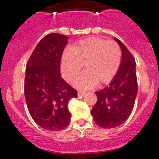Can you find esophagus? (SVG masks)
Segmentation results:
<instances>
[{"label":"esophagus","mask_w":159,"mask_h":159,"mask_svg":"<svg viewBox=\"0 0 159 159\" xmlns=\"http://www.w3.org/2000/svg\"><path fill=\"white\" fill-rule=\"evenodd\" d=\"M86 95L85 92H83V91H79L78 92V97H83Z\"/></svg>","instance_id":"esophagus-1"}]
</instances>
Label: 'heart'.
<instances>
[{
    "mask_svg": "<svg viewBox=\"0 0 159 159\" xmlns=\"http://www.w3.org/2000/svg\"><path fill=\"white\" fill-rule=\"evenodd\" d=\"M121 50L114 41L100 38L81 40L63 53L61 71L67 82H72L80 73L85 72L75 82L80 89H90L96 84H105L114 78L121 62Z\"/></svg>",
    "mask_w": 159,
    "mask_h": 159,
    "instance_id": "heart-1",
    "label": "heart"
}]
</instances>
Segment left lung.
Returning <instances> with one entry per match:
<instances>
[{"label":"left lung","instance_id":"1","mask_svg":"<svg viewBox=\"0 0 159 159\" xmlns=\"http://www.w3.org/2000/svg\"><path fill=\"white\" fill-rule=\"evenodd\" d=\"M115 40L121 49L120 67L109 85L96 92L97 101L91 111L96 124L105 129L117 127L129 118L138 93L135 59L119 39Z\"/></svg>","mask_w":159,"mask_h":159}]
</instances>
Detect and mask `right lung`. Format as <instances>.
Instances as JSON below:
<instances>
[{"label":"right lung","mask_w":159,"mask_h":159,"mask_svg":"<svg viewBox=\"0 0 159 159\" xmlns=\"http://www.w3.org/2000/svg\"><path fill=\"white\" fill-rule=\"evenodd\" d=\"M66 35L51 33L38 43L27 62L25 92L31 117L40 127L57 131L70 121L68 103L77 91L61 78L60 63Z\"/></svg>","instance_id":"add662e5"}]
</instances>
